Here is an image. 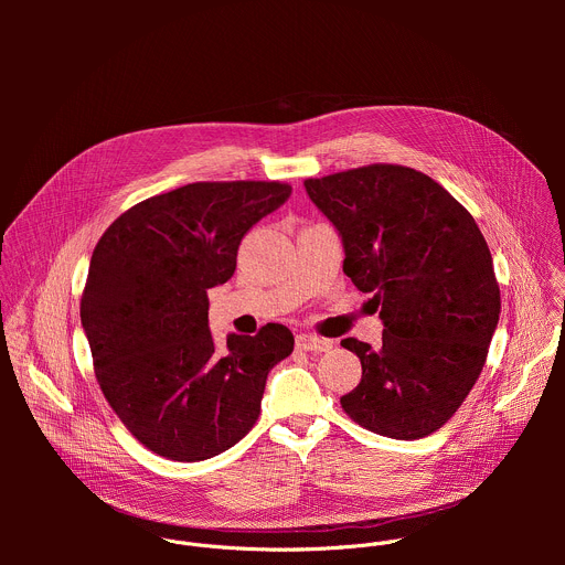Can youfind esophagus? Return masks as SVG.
Wrapping results in <instances>:
<instances>
[{
  "mask_svg": "<svg viewBox=\"0 0 565 565\" xmlns=\"http://www.w3.org/2000/svg\"><path fill=\"white\" fill-rule=\"evenodd\" d=\"M297 349L301 351H312V353H327L331 351L333 342L331 340H324V338H317V335H297Z\"/></svg>",
  "mask_w": 565,
  "mask_h": 565,
  "instance_id": "esophagus-1",
  "label": "esophagus"
}]
</instances>
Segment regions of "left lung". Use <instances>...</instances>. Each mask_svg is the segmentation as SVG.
I'll return each instance as SVG.
<instances>
[{
  "label": "left lung",
  "instance_id": "8db88e82",
  "mask_svg": "<svg viewBox=\"0 0 565 565\" xmlns=\"http://www.w3.org/2000/svg\"><path fill=\"white\" fill-rule=\"evenodd\" d=\"M303 188L342 238L344 275L373 292L384 324L377 349L342 340L362 362L342 409L395 440L434 434L476 384L499 327L486 238L443 185L412 168L369 166Z\"/></svg>",
  "mask_w": 565,
  "mask_h": 565
}]
</instances>
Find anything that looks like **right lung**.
Segmentation results:
<instances>
[{
    "label": "right lung",
    "instance_id": "1",
    "mask_svg": "<svg viewBox=\"0 0 565 565\" xmlns=\"http://www.w3.org/2000/svg\"><path fill=\"white\" fill-rule=\"evenodd\" d=\"M286 183H190L120 214L100 236L79 303L96 377L122 425L153 454L196 462L244 438L268 373L292 353L281 324L210 333L207 290L225 284Z\"/></svg>",
    "mask_w": 565,
    "mask_h": 565
}]
</instances>
